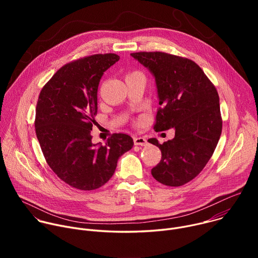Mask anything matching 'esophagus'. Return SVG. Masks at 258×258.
I'll use <instances>...</instances> for the list:
<instances>
[{
  "label": "esophagus",
  "mask_w": 258,
  "mask_h": 258,
  "mask_svg": "<svg viewBox=\"0 0 258 258\" xmlns=\"http://www.w3.org/2000/svg\"><path fill=\"white\" fill-rule=\"evenodd\" d=\"M134 143L137 146H146L147 145V140L143 137H136V138H134Z\"/></svg>",
  "instance_id": "1"
}]
</instances>
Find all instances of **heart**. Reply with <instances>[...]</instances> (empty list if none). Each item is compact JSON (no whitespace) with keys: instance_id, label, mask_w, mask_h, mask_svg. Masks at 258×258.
<instances>
[{"instance_id":"b5f03b06","label":"heart","mask_w":258,"mask_h":258,"mask_svg":"<svg viewBox=\"0 0 258 258\" xmlns=\"http://www.w3.org/2000/svg\"><path fill=\"white\" fill-rule=\"evenodd\" d=\"M133 75H139V72H133V73H131L130 76H133Z\"/></svg>"}]
</instances>
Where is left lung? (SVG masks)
Masks as SVG:
<instances>
[{
	"mask_svg": "<svg viewBox=\"0 0 258 258\" xmlns=\"http://www.w3.org/2000/svg\"><path fill=\"white\" fill-rule=\"evenodd\" d=\"M155 79L160 108L156 132L174 130V138L159 144L160 162L151 170L165 186L178 187L192 180L212 156L223 128L219 97L203 70L192 60L162 52L131 54Z\"/></svg>",
	"mask_w": 258,
	"mask_h": 258,
	"instance_id": "1",
	"label": "left lung"
}]
</instances>
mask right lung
Instances as JSON below:
<instances>
[{"mask_svg":"<svg viewBox=\"0 0 258 258\" xmlns=\"http://www.w3.org/2000/svg\"><path fill=\"white\" fill-rule=\"evenodd\" d=\"M118 60L116 54H97L64 65L36 104L34 126L43 154L57 176L79 190L105 185L134 146L126 134H114L105 145L92 142L100 80Z\"/></svg>","mask_w":258,"mask_h":258,"instance_id":"1","label":"right lung"}]
</instances>
